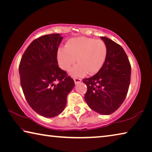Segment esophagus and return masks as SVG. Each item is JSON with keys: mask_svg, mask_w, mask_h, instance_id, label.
<instances>
[{"mask_svg": "<svg viewBox=\"0 0 152 152\" xmlns=\"http://www.w3.org/2000/svg\"><path fill=\"white\" fill-rule=\"evenodd\" d=\"M74 83H75L76 84H77L80 83V82H81L82 80L80 79V78H74Z\"/></svg>", "mask_w": 152, "mask_h": 152, "instance_id": "esophagus-1", "label": "esophagus"}]
</instances>
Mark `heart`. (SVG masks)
Instances as JSON below:
<instances>
[{"mask_svg": "<svg viewBox=\"0 0 152 152\" xmlns=\"http://www.w3.org/2000/svg\"><path fill=\"white\" fill-rule=\"evenodd\" d=\"M107 46L103 41L85 37H74L69 39L66 48H60L57 52L59 66L68 71L76 61L78 64L70 70L74 77H83L89 72L96 74L106 61Z\"/></svg>", "mask_w": 152, "mask_h": 152, "instance_id": "b5f03b06", "label": "heart"}]
</instances>
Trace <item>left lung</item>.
<instances>
[{"label": "left lung", "mask_w": 152, "mask_h": 152, "mask_svg": "<svg viewBox=\"0 0 152 152\" xmlns=\"http://www.w3.org/2000/svg\"><path fill=\"white\" fill-rule=\"evenodd\" d=\"M107 46L103 66L91 78L83 80L87 86L84 100L92 110L109 115L119 109L127 96L131 80V65L121 46L106 37Z\"/></svg>", "instance_id": "left-lung-1"}]
</instances>
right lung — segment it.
<instances>
[{"instance_id":"add662e5","label":"right lung","mask_w":152,"mask_h":152,"mask_svg":"<svg viewBox=\"0 0 152 152\" xmlns=\"http://www.w3.org/2000/svg\"><path fill=\"white\" fill-rule=\"evenodd\" d=\"M62 39L60 33H52L33 41L19 64L20 85L28 104L48 118L63 112L68 94L75 85L74 80L58 66L57 52Z\"/></svg>"}]
</instances>
